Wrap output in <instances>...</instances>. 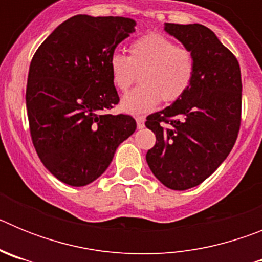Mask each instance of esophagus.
Returning a JSON list of instances; mask_svg holds the SVG:
<instances>
[{"label": "esophagus", "instance_id": "obj_1", "mask_svg": "<svg viewBox=\"0 0 262 262\" xmlns=\"http://www.w3.org/2000/svg\"><path fill=\"white\" fill-rule=\"evenodd\" d=\"M145 118L144 117H136V124H138V128H143L144 127Z\"/></svg>", "mask_w": 262, "mask_h": 262}]
</instances>
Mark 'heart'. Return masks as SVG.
<instances>
[{
	"instance_id": "heart-1",
	"label": "heart",
	"mask_w": 262,
	"mask_h": 262,
	"mask_svg": "<svg viewBox=\"0 0 262 262\" xmlns=\"http://www.w3.org/2000/svg\"><path fill=\"white\" fill-rule=\"evenodd\" d=\"M113 84L127 92L139 75L140 86L122 98L120 108L129 114L152 111L160 101L172 105L186 93L195 75L190 51L180 47L165 35L149 32L128 47V57L114 52L108 59Z\"/></svg>"
}]
</instances>
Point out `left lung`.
I'll return each mask as SVG.
<instances>
[{
  "label": "left lung",
  "instance_id": "left-lung-1",
  "mask_svg": "<svg viewBox=\"0 0 262 262\" xmlns=\"http://www.w3.org/2000/svg\"><path fill=\"white\" fill-rule=\"evenodd\" d=\"M165 31L193 53L195 75L181 98L147 117L156 143L145 159L161 184L186 190L212 174L235 145L242 73L235 55L203 25L166 23Z\"/></svg>",
  "mask_w": 262,
  "mask_h": 262
}]
</instances>
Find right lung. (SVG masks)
Wrapping results in <instances>:
<instances>
[{
	"mask_svg": "<svg viewBox=\"0 0 262 262\" xmlns=\"http://www.w3.org/2000/svg\"><path fill=\"white\" fill-rule=\"evenodd\" d=\"M134 26L129 18L80 14L57 26L32 56L30 135L43 165L64 184L97 180L118 145L135 133L131 115L103 113L119 103L108 59Z\"/></svg>",
	"mask_w": 262,
	"mask_h": 262,
	"instance_id": "1",
	"label": "right lung"
}]
</instances>
